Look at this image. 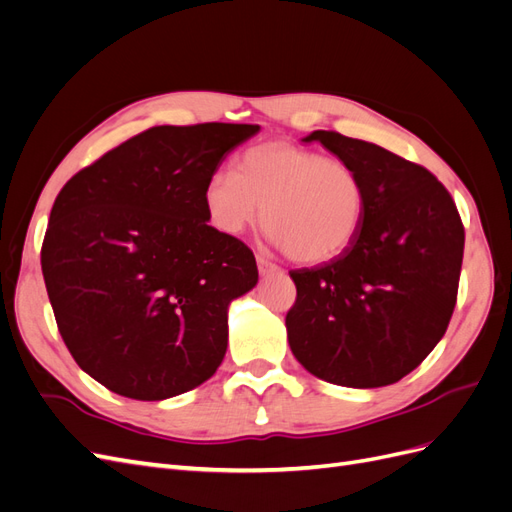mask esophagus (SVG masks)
Masks as SVG:
<instances>
[{"instance_id": "esophagus-1", "label": "esophagus", "mask_w": 512, "mask_h": 512, "mask_svg": "<svg viewBox=\"0 0 512 512\" xmlns=\"http://www.w3.org/2000/svg\"><path fill=\"white\" fill-rule=\"evenodd\" d=\"M256 265H258V273H260V275H273V273H282V269H280V267L273 265V262H269L267 258H262V256H258V258H256Z\"/></svg>"}]
</instances>
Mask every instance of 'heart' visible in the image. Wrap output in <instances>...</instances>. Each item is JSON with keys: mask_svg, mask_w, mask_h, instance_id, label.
<instances>
[{"mask_svg": "<svg viewBox=\"0 0 512 512\" xmlns=\"http://www.w3.org/2000/svg\"><path fill=\"white\" fill-rule=\"evenodd\" d=\"M211 224L237 237L260 218L273 245L316 265L342 254L365 220V183L350 162L327 158L290 141L245 149L230 170H215L205 185Z\"/></svg>", "mask_w": 512, "mask_h": 512, "instance_id": "heart-1", "label": "heart"}]
</instances>
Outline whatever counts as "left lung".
Here are the masks:
<instances>
[{"mask_svg":"<svg viewBox=\"0 0 512 512\" xmlns=\"http://www.w3.org/2000/svg\"><path fill=\"white\" fill-rule=\"evenodd\" d=\"M303 141L359 170L367 209L342 254L290 271V350L331 384H393L423 363L451 322L466 241L457 207L427 168L374 143L327 130Z\"/></svg>","mask_w":512,"mask_h":512,"instance_id":"8db88e82","label":"left lung"}]
</instances>
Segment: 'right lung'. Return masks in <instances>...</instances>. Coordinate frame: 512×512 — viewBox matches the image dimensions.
I'll return each mask as SVG.
<instances>
[{
  "label": "right lung",
  "instance_id": "1",
  "mask_svg": "<svg viewBox=\"0 0 512 512\" xmlns=\"http://www.w3.org/2000/svg\"><path fill=\"white\" fill-rule=\"evenodd\" d=\"M250 123L158 126L76 173L51 209L42 275L79 367L117 395L196 389L228 346V305L258 282L243 241L209 226L205 185Z\"/></svg>",
  "mask_w": 512,
  "mask_h": 512
}]
</instances>
